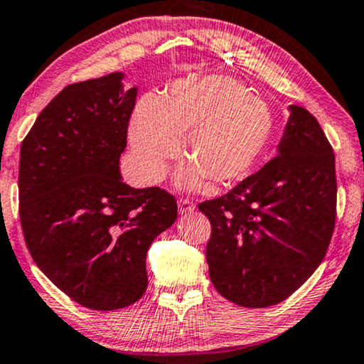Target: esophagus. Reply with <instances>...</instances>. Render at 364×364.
I'll use <instances>...</instances> for the list:
<instances>
[{"label":"esophagus","instance_id":"1","mask_svg":"<svg viewBox=\"0 0 364 364\" xmlns=\"http://www.w3.org/2000/svg\"><path fill=\"white\" fill-rule=\"evenodd\" d=\"M178 210L179 213H191L193 210H195V203H193L191 200H188V198H179L178 200Z\"/></svg>","mask_w":364,"mask_h":364}]
</instances>
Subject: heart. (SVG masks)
<instances>
[{
  "mask_svg": "<svg viewBox=\"0 0 364 364\" xmlns=\"http://www.w3.org/2000/svg\"><path fill=\"white\" fill-rule=\"evenodd\" d=\"M272 132L269 107L245 85L227 75H208L176 82L163 99H141L127 137L137 173L158 183L185 134L183 154L190 164L179 183L200 188L205 179L227 186L245 178L265 153Z\"/></svg>",
  "mask_w": 364,
  "mask_h": 364,
  "instance_id": "1",
  "label": "heart"
}]
</instances>
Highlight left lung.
Returning a JSON list of instances; mask_svg holds the SVG:
<instances>
[{
	"label": "left lung",
	"mask_w": 364,
	"mask_h": 364,
	"mask_svg": "<svg viewBox=\"0 0 364 364\" xmlns=\"http://www.w3.org/2000/svg\"><path fill=\"white\" fill-rule=\"evenodd\" d=\"M279 153L223 196L208 216L215 289L242 307L279 304L314 274L336 223L333 146L309 110L291 105Z\"/></svg>",
	"instance_id": "1"
}]
</instances>
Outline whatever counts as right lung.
Masks as SVG:
<instances>
[{"mask_svg":"<svg viewBox=\"0 0 364 364\" xmlns=\"http://www.w3.org/2000/svg\"><path fill=\"white\" fill-rule=\"evenodd\" d=\"M122 73L67 85L21 142L20 220L38 269L94 311L122 309L148 289L146 255L178 205L161 188L127 186L119 159L137 89Z\"/></svg>","mask_w":364,"mask_h":364,"instance_id":"right-lung-1","label":"right lung"}]
</instances>
